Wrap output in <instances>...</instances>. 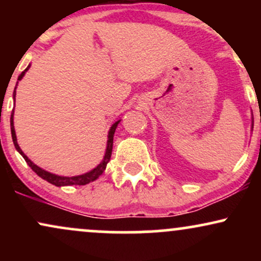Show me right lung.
I'll return each instance as SVG.
<instances>
[{
  "label": "right lung",
  "mask_w": 261,
  "mask_h": 261,
  "mask_svg": "<svg viewBox=\"0 0 261 261\" xmlns=\"http://www.w3.org/2000/svg\"><path fill=\"white\" fill-rule=\"evenodd\" d=\"M27 70L28 68H25L24 71H23L22 73H20V76L18 77V81L22 80V77L24 76V73L27 72ZM14 95H16V89H14ZM120 121V120H119ZM119 121H116L115 124L113 125L112 128H110L109 131V136H108V146H107V152H106V155H104V160L99 166L97 167V168H94L92 170V172L89 173H86V174L83 175H79V176H71V178H68V176H59V175H55V174H51V173L46 172V170L39 168L38 166H35L33 162L29 160L27 155L23 153L22 149L19 148V146H18L17 143V137H16V131H14V126H13V110H12V115H11V133H12V140H13V143H14V147L18 152H19L20 154L23 155V158H24L27 163H28V166L31 167V168L34 170L37 174L40 176V178H43L44 180L51 182V184L56 185V187H65V185H85V184H88V182H91L93 180H95V179L99 176L101 173L104 172V169H106L107 167V163L109 162L110 157H112V151H113V139H114V133H115L116 130V126H118Z\"/></svg>",
  "instance_id": "1"
}]
</instances>
